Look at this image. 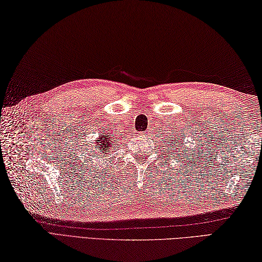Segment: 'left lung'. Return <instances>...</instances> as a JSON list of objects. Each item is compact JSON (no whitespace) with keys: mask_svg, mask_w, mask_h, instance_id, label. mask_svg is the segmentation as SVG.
Segmentation results:
<instances>
[{"mask_svg":"<svg viewBox=\"0 0 262 262\" xmlns=\"http://www.w3.org/2000/svg\"><path fill=\"white\" fill-rule=\"evenodd\" d=\"M174 140H175V139H174ZM178 140H180L179 138H178ZM180 145L182 146V143H180V142H175L174 145H170V146H169V147H170V150H172V148H173V149H175V150H179V152H180V150H181V148L179 147ZM181 154H182V152H181ZM178 155H180V154H178Z\"/></svg>","mask_w":262,"mask_h":262,"instance_id":"8db88e82","label":"left lung"}]
</instances>
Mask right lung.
I'll return each instance as SVG.
<instances>
[{
  "label": "right lung",
  "instance_id": "add662e5",
  "mask_svg": "<svg viewBox=\"0 0 262 262\" xmlns=\"http://www.w3.org/2000/svg\"><path fill=\"white\" fill-rule=\"evenodd\" d=\"M114 146L113 138L111 137V133H105V135H101L100 139L98 140V146L96 149V152L99 155V157L107 155L111 150V147Z\"/></svg>",
  "mask_w": 262,
  "mask_h": 262
}]
</instances>
